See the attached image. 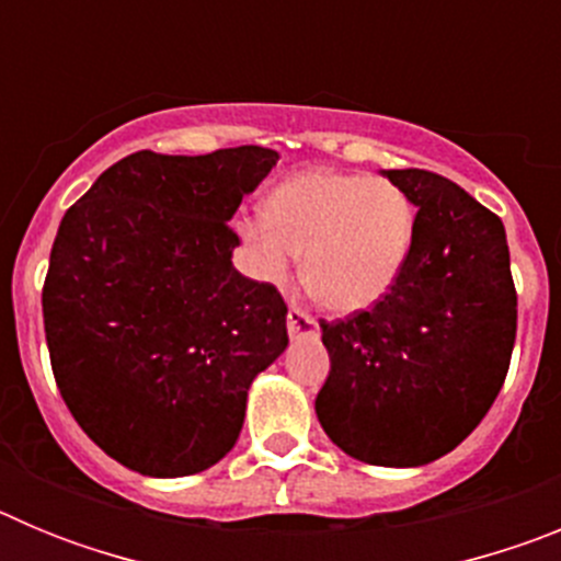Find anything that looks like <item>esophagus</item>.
Masks as SVG:
<instances>
[{"label": "esophagus", "instance_id": "esophagus-1", "mask_svg": "<svg viewBox=\"0 0 561 561\" xmlns=\"http://www.w3.org/2000/svg\"><path fill=\"white\" fill-rule=\"evenodd\" d=\"M286 329H289L291 340H297V336H314L317 334V320L309 314V311L291 306L289 317H286Z\"/></svg>", "mask_w": 561, "mask_h": 561}]
</instances>
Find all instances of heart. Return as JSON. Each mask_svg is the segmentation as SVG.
Returning a JSON list of instances; mask_svg holds the SVG:
<instances>
[{
    "label": "heart",
    "instance_id": "1",
    "mask_svg": "<svg viewBox=\"0 0 561 561\" xmlns=\"http://www.w3.org/2000/svg\"><path fill=\"white\" fill-rule=\"evenodd\" d=\"M238 232L257 275L289 277L304 252V280L334 311H362L388 295L408 264L415 207L396 182L314 168L289 176L266 199V216H244Z\"/></svg>",
    "mask_w": 561,
    "mask_h": 561
}]
</instances>
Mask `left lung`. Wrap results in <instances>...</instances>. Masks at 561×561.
<instances>
[{"instance_id": "left-lung-1", "label": "left lung", "mask_w": 561, "mask_h": 561, "mask_svg": "<svg viewBox=\"0 0 561 561\" xmlns=\"http://www.w3.org/2000/svg\"><path fill=\"white\" fill-rule=\"evenodd\" d=\"M381 173L419 207L413 247L374 309L320 323L331 370L314 410L351 458L424 466L453 453L497 399L517 291L492 210L433 171Z\"/></svg>"}]
</instances>
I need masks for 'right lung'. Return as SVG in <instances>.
Wrapping results in <instances>:
<instances>
[{
	"mask_svg": "<svg viewBox=\"0 0 561 561\" xmlns=\"http://www.w3.org/2000/svg\"><path fill=\"white\" fill-rule=\"evenodd\" d=\"M277 151H137L64 213L44 280L56 385L83 433L148 478L210 469L236 447L247 390L289 345L272 284L232 266L227 221Z\"/></svg>",
	"mask_w": 561,
	"mask_h": 561,
	"instance_id": "obj_1",
	"label": "right lung"
}]
</instances>
